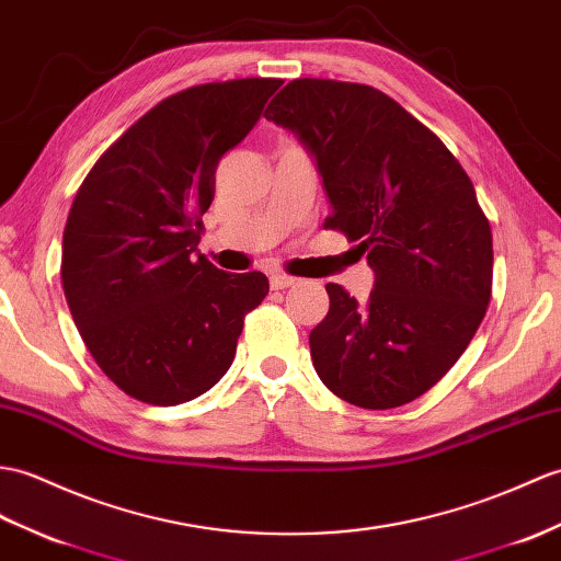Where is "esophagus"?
<instances>
[{
  "label": "esophagus",
  "mask_w": 561,
  "mask_h": 561,
  "mask_svg": "<svg viewBox=\"0 0 561 561\" xmlns=\"http://www.w3.org/2000/svg\"><path fill=\"white\" fill-rule=\"evenodd\" d=\"M294 284H298V279L296 277H289V275H282V272H277V275H272L270 277V286L272 289H289V286H294Z\"/></svg>",
  "instance_id": "1"
}]
</instances>
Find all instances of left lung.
Returning <instances> with one entry per match:
<instances>
[{
    "label": "left lung",
    "mask_w": 561,
    "mask_h": 561,
    "mask_svg": "<svg viewBox=\"0 0 561 561\" xmlns=\"http://www.w3.org/2000/svg\"><path fill=\"white\" fill-rule=\"evenodd\" d=\"M312 154L332 215L375 272L366 304L328 284L310 332L324 387L360 409L425 394L485 318L492 231L459 160L382 90L296 78L265 112Z\"/></svg>",
    "instance_id": "obj_1"
}]
</instances>
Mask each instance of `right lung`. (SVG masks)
<instances>
[{
  "label": "right lung",
  "instance_id": "right-lung-1",
  "mask_svg": "<svg viewBox=\"0 0 561 561\" xmlns=\"http://www.w3.org/2000/svg\"><path fill=\"white\" fill-rule=\"evenodd\" d=\"M279 78L205 83L142 114L90 169L64 227L61 284L102 373L128 397L176 407L237 356L245 312L270 284L198 251L215 172L251 134Z\"/></svg>",
  "mask_w": 561,
  "mask_h": 561
}]
</instances>
